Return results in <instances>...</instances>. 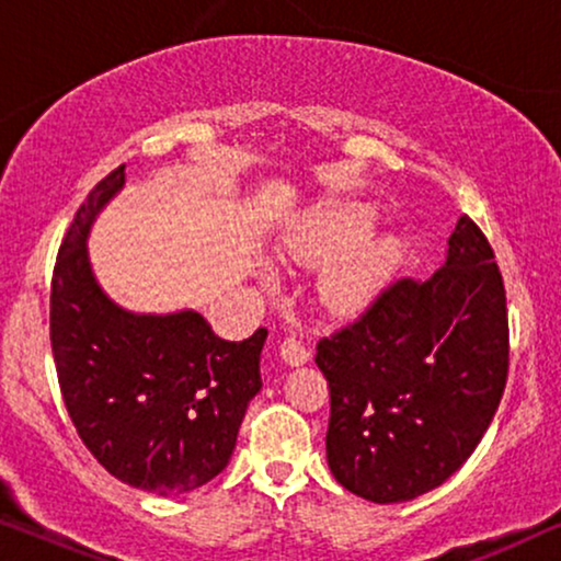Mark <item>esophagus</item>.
Here are the masks:
<instances>
[{
  "label": "esophagus",
  "instance_id": "1",
  "mask_svg": "<svg viewBox=\"0 0 561 561\" xmlns=\"http://www.w3.org/2000/svg\"><path fill=\"white\" fill-rule=\"evenodd\" d=\"M279 356L285 358V364H289V367H300V364H305L310 358V351L302 341L285 339L279 346Z\"/></svg>",
  "mask_w": 561,
  "mask_h": 561
}]
</instances>
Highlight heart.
I'll return each mask as SVG.
<instances>
[{
	"label": "heart",
	"mask_w": 561,
	"mask_h": 561,
	"mask_svg": "<svg viewBox=\"0 0 561 561\" xmlns=\"http://www.w3.org/2000/svg\"><path fill=\"white\" fill-rule=\"evenodd\" d=\"M371 220L375 213L369 207H333L305 230L300 241L305 259L335 256L323 279V295L333 308L348 310L367 302L398 259L392 241L364 238Z\"/></svg>",
	"instance_id": "obj_1"
}]
</instances>
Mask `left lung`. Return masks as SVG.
Wrapping results in <instances>:
<instances>
[{
    "label": "left lung",
    "mask_w": 561,
    "mask_h": 561,
    "mask_svg": "<svg viewBox=\"0 0 561 561\" xmlns=\"http://www.w3.org/2000/svg\"><path fill=\"white\" fill-rule=\"evenodd\" d=\"M505 302L495 251L461 215L428 282H392L318 341L331 392L328 467L343 488L405 503L465 465L505 392Z\"/></svg>",
    "instance_id": "1"
}]
</instances>
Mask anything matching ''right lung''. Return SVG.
<instances>
[{
    "label": "right lung",
    "mask_w": 561,
    "mask_h": 561,
    "mask_svg": "<svg viewBox=\"0 0 561 561\" xmlns=\"http://www.w3.org/2000/svg\"><path fill=\"white\" fill-rule=\"evenodd\" d=\"M125 182L110 171L73 215L50 279V348L69 417L94 459L133 488L182 495L226 469L261 390L266 328L226 341L197 312L133 316L96 287L84 238Z\"/></svg>",
    "instance_id": "add662e5"
}]
</instances>
